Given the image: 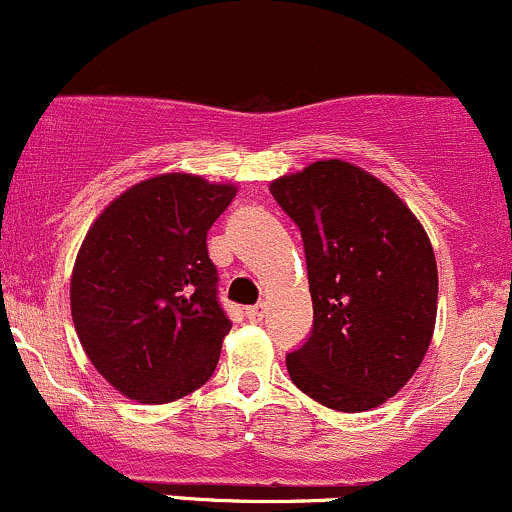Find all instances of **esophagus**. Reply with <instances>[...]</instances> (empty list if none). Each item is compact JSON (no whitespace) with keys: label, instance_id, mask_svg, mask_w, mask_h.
<instances>
[{"label":"esophagus","instance_id":"1","mask_svg":"<svg viewBox=\"0 0 512 512\" xmlns=\"http://www.w3.org/2000/svg\"><path fill=\"white\" fill-rule=\"evenodd\" d=\"M245 316L250 318L252 323H260V320L267 316V306H265V303H260V306H250V308H247V311H245Z\"/></svg>","mask_w":512,"mask_h":512}]
</instances>
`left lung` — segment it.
I'll list each match as a JSON object with an SVG mask.
<instances>
[{
	"instance_id": "left-lung-1",
	"label": "left lung",
	"mask_w": 512,
	"mask_h": 512,
	"mask_svg": "<svg viewBox=\"0 0 512 512\" xmlns=\"http://www.w3.org/2000/svg\"><path fill=\"white\" fill-rule=\"evenodd\" d=\"M306 250L313 330L286 355L291 381L340 413H364L418 372L437 318V262L418 216L379 177L318 160L269 182Z\"/></svg>"
}]
</instances>
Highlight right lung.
<instances>
[{"mask_svg":"<svg viewBox=\"0 0 512 512\" xmlns=\"http://www.w3.org/2000/svg\"><path fill=\"white\" fill-rule=\"evenodd\" d=\"M235 194L233 182L155 174L89 226L70 277L72 323L121 396L170 403L211 379L233 323L216 299L206 235Z\"/></svg>","mask_w":512,"mask_h":512,"instance_id":"add662e5","label":"right lung"}]
</instances>
